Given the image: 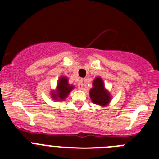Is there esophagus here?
<instances>
[{"instance_id":"1","label":"esophagus","mask_w":159,"mask_h":159,"mask_svg":"<svg viewBox=\"0 0 159 159\" xmlns=\"http://www.w3.org/2000/svg\"><path fill=\"white\" fill-rule=\"evenodd\" d=\"M77 86H78V88L80 90H83L84 88V83H83L82 80H80L78 82V84H77Z\"/></svg>"}]
</instances>
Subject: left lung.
<instances>
[{
  "label": "left lung",
  "mask_w": 159,
  "mask_h": 159,
  "mask_svg": "<svg viewBox=\"0 0 159 159\" xmlns=\"http://www.w3.org/2000/svg\"><path fill=\"white\" fill-rule=\"evenodd\" d=\"M92 88L89 91L90 98L92 102L99 106L105 107L110 103L111 95L106 89L103 80L101 77H96L92 83Z\"/></svg>",
  "instance_id": "left-lung-1"
}]
</instances>
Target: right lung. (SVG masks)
<instances>
[{"mask_svg": "<svg viewBox=\"0 0 159 159\" xmlns=\"http://www.w3.org/2000/svg\"><path fill=\"white\" fill-rule=\"evenodd\" d=\"M74 88L75 87L73 84H70L68 83V79L67 76L61 75L57 81L56 89L51 92V98L56 101L64 100Z\"/></svg>", "mask_w": 159, "mask_h": 159, "instance_id": "right-lung-1", "label": "right lung"}]
</instances>
